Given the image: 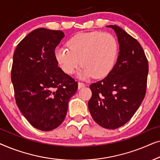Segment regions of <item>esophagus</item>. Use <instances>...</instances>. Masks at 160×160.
<instances>
[{
    "label": "esophagus",
    "instance_id": "1",
    "mask_svg": "<svg viewBox=\"0 0 160 160\" xmlns=\"http://www.w3.org/2000/svg\"><path fill=\"white\" fill-rule=\"evenodd\" d=\"M86 84H84V83H82V82H78V89H81L82 88V87H84L86 86Z\"/></svg>",
    "mask_w": 160,
    "mask_h": 160
}]
</instances>
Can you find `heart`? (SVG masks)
<instances>
[{"label": "heart", "mask_w": 160, "mask_h": 160, "mask_svg": "<svg viewBox=\"0 0 160 160\" xmlns=\"http://www.w3.org/2000/svg\"><path fill=\"white\" fill-rule=\"evenodd\" d=\"M68 48L58 47L54 56L62 71L73 73L81 64L82 78L94 76L100 78L108 76L114 67L118 45L114 37L108 32L93 31L78 33L67 43Z\"/></svg>", "instance_id": "1"}]
</instances>
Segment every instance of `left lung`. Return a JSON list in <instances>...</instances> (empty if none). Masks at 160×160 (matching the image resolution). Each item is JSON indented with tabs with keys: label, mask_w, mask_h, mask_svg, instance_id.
<instances>
[{
	"label": "left lung",
	"mask_w": 160,
	"mask_h": 160,
	"mask_svg": "<svg viewBox=\"0 0 160 160\" xmlns=\"http://www.w3.org/2000/svg\"><path fill=\"white\" fill-rule=\"evenodd\" d=\"M117 34L119 52L117 63L106 77L90 84L88 108L93 119L106 129L126 124L146 95L148 63L136 39L117 25H108Z\"/></svg>",
	"instance_id": "obj_1"
}]
</instances>
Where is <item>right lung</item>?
Listing matches in <instances>:
<instances>
[{"label": "right lung", "instance_id": "add662e5", "mask_svg": "<svg viewBox=\"0 0 160 160\" xmlns=\"http://www.w3.org/2000/svg\"><path fill=\"white\" fill-rule=\"evenodd\" d=\"M64 32L38 28L17 45L13 56L12 82L17 106L29 123L50 131L60 125L78 83L65 73L54 56Z\"/></svg>", "mask_w": 160, "mask_h": 160}]
</instances>
